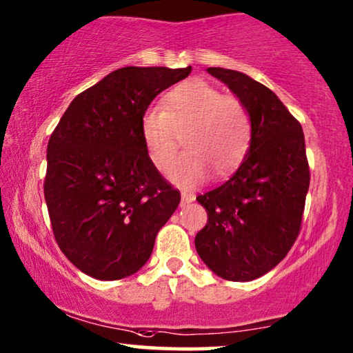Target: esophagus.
<instances>
[{"label": "esophagus", "mask_w": 353, "mask_h": 353, "mask_svg": "<svg viewBox=\"0 0 353 353\" xmlns=\"http://www.w3.org/2000/svg\"><path fill=\"white\" fill-rule=\"evenodd\" d=\"M193 201H194V194L181 193V205H186V204L193 203Z\"/></svg>", "instance_id": "1"}]
</instances>
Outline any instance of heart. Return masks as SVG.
<instances>
[{
	"instance_id": "1",
	"label": "heart",
	"mask_w": 353,
	"mask_h": 353,
	"mask_svg": "<svg viewBox=\"0 0 353 353\" xmlns=\"http://www.w3.org/2000/svg\"><path fill=\"white\" fill-rule=\"evenodd\" d=\"M141 137L150 162L162 168L175 152L178 136L186 152L168 163V181L194 188L208 180L210 167L225 175L243 160L251 141L243 103L203 79L181 82L163 97L162 108L149 107L141 117Z\"/></svg>"
}]
</instances>
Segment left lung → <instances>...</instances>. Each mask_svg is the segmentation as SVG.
<instances>
[{
    "label": "left lung",
    "instance_id": "8db88e82",
    "mask_svg": "<svg viewBox=\"0 0 353 353\" xmlns=\"http://www.w3.org/2000/svg\"><path fill=\"white\" fill-rule=\"evenodd\" d=\"M250 117L248 152L236 172L198 203L208 223L194 238L199 258L225 281H254L277 266L299 236L310 186L305 136L281 99L240 71L208 68Z\"/></svg>",
    "mask_w": 353,
    "mask_h": 353
}]
</instances>
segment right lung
Wrapping results in <instances>:
<instances>
[{
  "label": "right lung",
  "instance_id": "1",
  "mask_svg": "<svg viewBox=\"0 0 353 353\" xmlns=\"http://www.w3.org/2000/svg\"><path fill=\"white\" fill-rule=\"evenodd\" d=\"M191 66H126L70 103L47 148L45 201L63 253L87 276L118 281L148 263L180 204L150 162L141 117Z\"/></svg>",
  "mask_w": 353,
  "mask_h": 353
}]
</instances>
